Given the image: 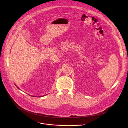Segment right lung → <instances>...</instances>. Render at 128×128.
Segmentation results:
<instances>
[{
    "mask_svg": "<svg viewBox=\"0 0 128 128\" xmlns=\"http://www.w3.org/2000/svg\"><path fill=\"white\" fill-rule=\"evenodd\" d=\"M17 88H18V87H17Z\"/></svg>",
    "mask_w": 128,
    "mask_h": 128,
    "instance_id": "right-lung-1",
    "label": "right lung"
}]
</instances>
